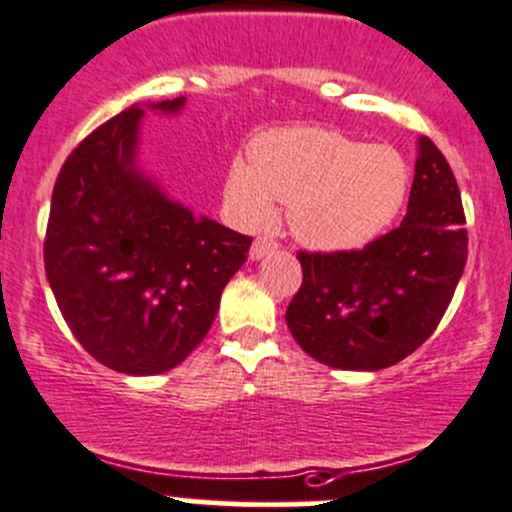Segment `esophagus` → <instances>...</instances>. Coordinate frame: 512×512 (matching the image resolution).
I'll use <instances>...</instances> for the list:
<instances>
[{
    "label": "esophagus",
    "mask_w": 512,
    "mask_h": 512,
    "mask_svg": "<svg viewBox=\"0 0 512 512\" xmlns=\"http://www.w3.org/2000/svg\"><path fill=\"white\" fill-rule=\"evenodd\" d=\"M278 244L271 239V236H258L254 241V246H251V258L258 261V258H263L266 254H271V251H276Z\"/></svg>",
    "instance_id": "1"
}]
</instances>
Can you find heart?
<instances>
[{"label":"heart","instance_id":"1","mask_svg":"<svg viewBox=\"0 0 512 512\" xmlns=\"http://www.w3.org/2000/svg\"><path fill=\"white\" fill-rule=\"evenodd\" d=\"M408 164L393 146L363 144L326 129H276L251 146V166L234 164L226 199L241 224H263L273 201L288 226L318 251L358 249L401 211Z\"/></svg>","mask_w":512,"mask_h":512}]
</instances>
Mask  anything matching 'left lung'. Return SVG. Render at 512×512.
I'll use <instances>...</instances> for the list:
<instances>
[{
  "mask_svg": "<svg viewBox=\"0 0 512 512\" xmlns=\"http://www.w3.org/2000/svg\"><path fill=\"white\" fill-rule=\"evenodd\" d=\"M458 184L438 146L418 139L408 214L358 251L306 254L286 323L298 346L341 371H381L411 356L443 318L468 258Z\"/></svg>",
  "mask_w": 512,
  "mask_h": 512,
  "instance_id": "obj_1",
  "label": "left lung"
}]
</instances>
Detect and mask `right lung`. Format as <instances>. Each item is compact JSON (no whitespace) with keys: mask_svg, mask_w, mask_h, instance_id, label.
<instances>
[{"mask_svg":"<svg viewBox=\"0 0 512 512\" xmlns=\"http://www.w3.org/2000/svg\"><path fill=\"white\" fill-rule=\"evenodd\" d=\"M184 101L116 114L69 154L54 184L49 286L84 351L126 376L179 366L204 341L221 291L249 256L251 236L194 216L141 171L146 109L179 114Z\"/></svg>","mask_w":512,"mask_h":512,"instance_id":"right-lung-1","label":"right lung"}]
</instances>
